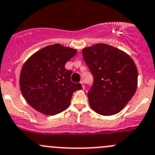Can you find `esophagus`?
I'll use <instances>...</instances> for the list:
<instances>
[{
	"label": "esophagus",
	"mask_w": 155,
	"mask_h": 155,
	"mask_svg": "<svg viewBox=\"0 0 155 155\" xmlns=\"http://www.w3.org/2000/svg\"><path fill=\"white\" fill-rule=\"evenodd\" d=\"M80 83H81V86H82V88H83V89H84V87H85V85H84V81H81Z\"/></svg>",
	"instance_id": "obj_1"
}]
</instances>
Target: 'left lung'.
<instances>
[{"mask_svg": "<svg viewBox=\"0 0 155 155\" xmlns=\"http://www.w3.org/2000/svg\"><path fill=\"white\" fill-rule=\"evenodd\" d=\"M82 54L94 76L87 94L91 107L101 115L116 114L137 90L138 74L134 61L124 51L106 44L84 48Z\"/></svg>", "mask_w": 155, "mask_h": 155, "instance_id": "1", "label": "left lung"}]
</instances>
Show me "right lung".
I'll return each mask as SVG.
<instances>
[{"mask_svg":"<svg viewBox=\"0 0 155 155\" xmlns=\"http://www.w3.org/2000/svg\"><path fill=\"white\" fill-rule=\"evenodd\" d=\"M77 51L55 44L39 50L25 61L20 74V88L34 109L54 115L69 107L74 92L82 89L81 84L71 81L72 71L64 68Z\"/></svg>","mask_w":155,"mask_h":155,"instance_id":"obj_1","label":"right lung"}]
</instances>
